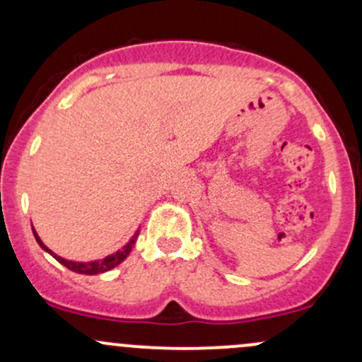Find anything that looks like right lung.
<instances>
[{
    "instance_id": "right-lung-1",
    "label": "right lung",
    "mask_w": 362,
    "mask_h": 362,
    "mask_svg": "<svg viewBox=\"0 0 362 362\" xmlns=\"http://www.w3.org/2000/svg\"><path fill=\"white\" fill-rule=\"evenodd\" d=\"M137 235H139V230H137L136 233H134V237H132V239H130V242L125 245V247L120 249V251H117L115 254H111V256H108V257H105V259L90 261V263H75V261H66V259H63V257L57 256V254H54V252H51L49 249H47L45 244H42V240L39 239L37 233H35V230H34L35 240H37V244L41 245V247L45 249V251L49 252L51 256H53L54 259L58 261V263H62L63 266H65V268H69V269H71V272H75V273H82V275H98V273L110 272L111 268H115V266L120 264L122 261L125 259L127 256H129L130 251H132L134 244H136V240H137Z\"/></svg>"
}]
</instances>
